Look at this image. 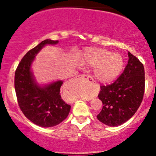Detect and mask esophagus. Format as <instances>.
I'll use <instances>...</instances> for the list:
<instances>
[{"instance_id": "obj_1", "label": "esophagus", "mask_w": 156, "mask_h": 156, "mask_svg": "<svg viewBox=\"0 0 156 156\" xmlns=\"http://www.w3.org/2000/svg\"><path fill=\"white\" fill-rule=\"evenodd\" d=\"M79 78H81V79H84V80H85V81H89V82H91V83L94 82V79H93L92 77L90 76V75H80Z\"/></svg>"}]
</instances>
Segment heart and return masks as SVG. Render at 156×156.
<instances>
[{
    "instance_id": "b5f03b06",
    "label": "heart",
    "mask_w": 156,
    "mask_h": 156,
    "mask_svg": "<svg viewBox=\"0 0 156 156\" xmlns=\"http://www.w3.org/2000/svg\"><path fill=\"white\" fill-rule=\"evenodd\" d=\"M84 66L94 69V76L100 82L111 83L120 75L125 61L122 54L102 48H88L81 59Z\"/></svg>"
}]
</instances>
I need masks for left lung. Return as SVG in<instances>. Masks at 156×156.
I'll use <instances>...</instances> for the list:
<instances>
[{"label":"left lung","instance_id":"1","mask_svg":"<svg viewBox=\"0 0 156 156\" xmlns=\"http://www.w3.org/2000/svg\"><path fill=\"white\" fill-rule=\"evenodd\" d=\"M128 62L119 78L109 85L100 86L98 97L103 108L100 122L111 127L122 125L137 111L145 90V72L142 62L128 52Z\"/></svg>","mask_w":156,"mask_h":156}]
</instances>
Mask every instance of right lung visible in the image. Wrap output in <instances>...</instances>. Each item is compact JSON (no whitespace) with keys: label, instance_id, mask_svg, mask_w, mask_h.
Instances as JSON below:
<instances>
[{"label":"right lung","instance_id":"add662e5","mask_svg":"<svg viewBox=\"0 0 156 156\" xmlns=\"http://www.w3.org/2000/svg\"><path fill=\"white\" fill-rule=\"evenodd\" d=\"M57 43L50 39L41 42L23 56L15 72L14 85L20 109L31 122L44 127L59 125L66 119L71 108L59 94L62 81L40 86L31 70L37 53L45 45Z\"/></svg>","mask_w":156,"mask_h":156}]
</instances>
